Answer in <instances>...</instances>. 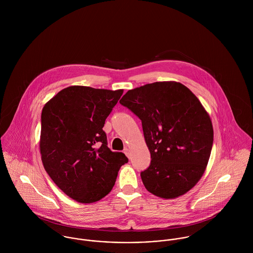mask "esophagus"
I'll return each mask as SVG.
<instances>
[{
    "instance_id": "1",
    "label": "esophagus",
    "mask_w": 253,
    "mask_h": 253,
    "mask_svg": "<svg viewBox=\"0 0 253 253\" xmlns=\"http://www.w3.org/2000/svg\"><path fill=\"white\" fill-rule=\"evenodd\" d=\"M124 153L126 154V156L128 159H130V153H129V150H128L127 148H125V149H124Z\"/></svg>"
}]
</instances>
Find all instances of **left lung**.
Masks as SVG:
<instances>
[{
  "mask_svg": "<svg viewBox=\"0 0 253 253\" xmlns=\"http://www.w3.org/2000/svg\"><path fill=\"white\" fill-rule=\"evenodd\" d=\"M120 103L141 120L151 154L141 171L145 188L172 199L203 176L213 144L211 118L197 96L176 82H156L128 90Z\"/></svg>",
  "mask_w": 253,
  "mask_h": 253,
  "instance_id": "1",
  "label": "left lung"
}]
</instances>
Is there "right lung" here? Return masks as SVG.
Masks as SVG:
<instances>
[{"label":"right lung","mask_w":253,"mask_h":253,"mask_svg":"<svg viewBox=\"0 0 253 253\" xmlns=\"http://www.w3.org/2000/svg\"><path fill=\"white\" fill-rule=\"evenodd\" d=\"M123 89L73 85L42 108L40 148L49 177L73 200L90 204L105 197L128 162L112 152L102 129Z\"/></svg>","instance_id":"right-lung-1"}]
</instances>
